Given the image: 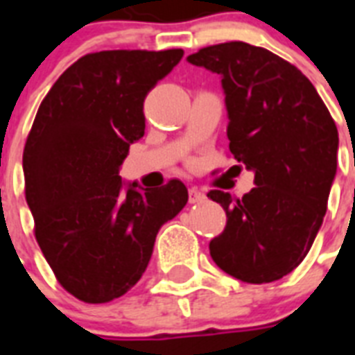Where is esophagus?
<instances>
[{"label":"esophagus","mask_w":355,"mask_h":355,"mask_svg":"<svg viewBox=\"0 0 355 355\" xmlns=\"http://www.w3.org/2000/svg\"><path fill=\"white\" fill-rule=\"evenodd\" d=\"M188 195H189V202H191V205H195V202H202V200L206 199V195L197 188H189Z\"/></svg>","instance_id":"esophagus-1"}]
</instances>
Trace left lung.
Returning <instances> with one entry per match:
<instances>
[{"mask_svg": "<svg viewBox=\"0 0 355 355\" xmlns=\"http://www.w3.org/2000/svg\"><path fill=\"white\" fill-rule=\"evenodd\" d=\"M188 60L221 75L228 147L256 184L241 199L208 193L227 211L211 259L247 284L280 280L302 263L324 219L337 171L336 121L308 77L269 49L225 42Z\"/></svg>", "mask_w": 355, "mask_h": 355, "instance_id": "left-lung-1", "label": "left lung"}]
</instances>
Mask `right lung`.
Here are the masks:
<instances>
[{
    "label": "right lung",
    "mask_w": 355,
    "mask_h": 355,
    "mask_svg": "<svg viewBox=\"0 0 355 355\" xmlns=\"http://www.w3.org/2000/svg\"><path fill=\"white\" fill-rule=\"evenodd\" d=\"M182 49L88 53L47 92L24 149L25 199L35 237L58 284L105 304L147 269L156 234L188 202L173 178L158 189L123 191L119 166L145 132L147 94Z\"/></svg>",
    "instance_id": "obj_1"
}]
</instances>
